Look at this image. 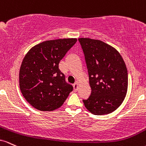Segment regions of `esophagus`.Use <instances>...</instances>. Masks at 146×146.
<instances>
[{
    "mask_svg": "<svg viewBox=\"0 0 146 146\" xmlns=\"http://www.w3.org/2000/svg\"><path fill=\"white\" fill-rule=\"evenodd\" d=\"M73 87H74V90L77 91V90H78V82H76V83L74 84Z\"/></svg>",
    "mask_w": 146,
    "mask_h": 146,
    "instance_id": "obj_1",
    "label": "esophagus"
}]
</instances>
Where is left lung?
<instances>
[{
    "instance_id": "obj_1",
    "label": "left lung",
    "mask_w": 146,
    "mask_h": 146,
    "mask_svg": "<svg viewBox=\"0 0 146 146\" xmlns=\"http://www.w3.org/2000/svg\"><path fill=\"white\" fill-rule=\"evenodd\" d=\"M89 75L91 95L83 99L96 115L109 114L121 105L127 90V70L121 56L114 47L99 40L78 38Z\"/></svg>"
}]
</instances>
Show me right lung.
<instances>
[{"mask_svg": "<svg viewBox=\"0 0 146 146\" xmlns=\"http://www.w3.org/2000/svg\"><path fill=\"white\" fill-rule=\"evenodd\" d=\"M76 40L64 38L44 41L32 47L24 57L19 72L20 89L26 101L36 109L54 110L73 90L58 64Z\"/></svg>", "mask_w": 146, "mask_h": 146, "instance_id": "right-lung-1", "label": "right lung"}]
</instances>
